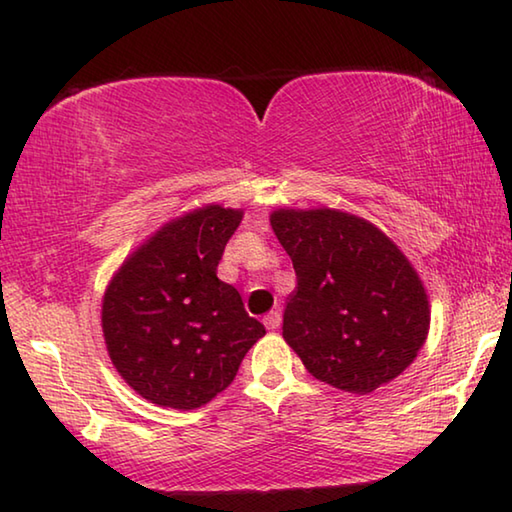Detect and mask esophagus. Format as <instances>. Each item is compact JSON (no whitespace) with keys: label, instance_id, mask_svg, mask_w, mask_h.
I'll use <instances>...</instances> for the list:
<instances>
[{"label":"esophagus","instance_id":"34e87169","mask_svg":"<svg viewBox=\"0 0 512 512\" xmlns=\"http://www.w3.org/2000/svg\"><path fill=\"white\" fill-rule=\"evenodd\" d=\"M280 323H282V316H280V311H271V314H266L264 316V325H266V329H277L280 327Z\"/></svg>","mask_w":512,"mask_h":512}]
</instances>
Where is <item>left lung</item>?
Listing matches in <instances>:
<instances>
[{"label": "left lung", "mask_w": 512, "mask_h": 512, "mask_svg": "<svg viewBox=\"0 0 512 512\" xmlns=\"http://www.w3.org/2000/svg\"><path fill=\"white\" fill-rule=\"evenodd\" d=\"M296 268L282 336L305 368L366 395L411 366L429 332V300L409 259L375 225L329 210H275Z\"/></svg>", "instance_id": "8db88e82"}]
</instances>
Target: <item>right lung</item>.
I'll return each instance as SVG.
<instances>
[{"label": "right lung", "instance_id": "1", "mask_svg": "<svg viewBox=\"0 0 512 512\" xmlns=\"http://www.w3.org/2000/svg\"><path fill=\"white\" fill-rule=\"evenodd\" d=\"M241 210L205 205L164 223L121 264L103 296L112 366L144 400L198 409L225 391L266 334L216 277Z\"/></svg>", "mask_w": 512, "mask_h": 512}]
</instances>
